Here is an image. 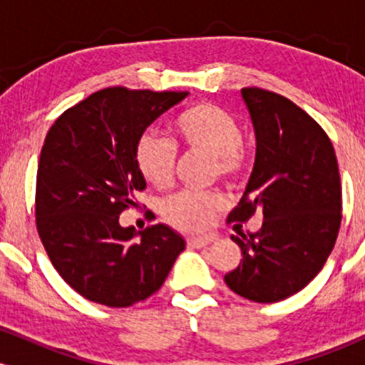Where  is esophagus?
Returning <instances> with one entry per match:
<instances>
[{"label":"esophagus","instance_id":"1","mask_svg":"<svg viewBox=\"0 0 365 365\" xmlns=\"http://www.w3.org/2000/svg\"><path fill=\"white\" fill-rule=\"evenodd\" d=\"M215 242V237L212 235H199V237H188L187 244L192 249H202V247H207L209 244Z\"/></svg>","mask_w":365,"mask_h":365}]
</instances>
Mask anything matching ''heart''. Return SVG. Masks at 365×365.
<instances>
[{
    "mask_svg": "<svg viewBox=\"0 0 365 365\" xmlns=\"http://www.w3.org/2000/svg\"><path fill=\"white\" fill-rule=\"evenodd\" d=\"M173 130L183 148L211 156V171L232 183L245 166L242 128L228 111L211 103H199L183 110L173 120ZM137 170L150 185L166 188L173 182L177 149L168 139L145 132L135 144ZM225 207L216 192L185 190L165 204V217L185 232H199Z\"/></svg>",
    "mask_w": 365,
    "mask_h": 365,
    "instance_id": "heart-1",
    "label": "heart"
}]
</instances>
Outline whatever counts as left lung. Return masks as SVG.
Listing matches in <instances>:
<instances>
[{"mask_svg": "<svg viewBox=\"0 0 365 365\" xmlns=\"http://www.w3.org/2000/svg\"><path fill=\"white\" fill-rule=\"evenodd\" d=\"M255 133L249 183L228 221L245 223L255 211L257 233L232 240L244 259L225 282L237 295L273 304L300 292L328 261L341 223L336 154L316 120L283 96L242 89Z\"/></svg>", "mask_w": 365, "mask_h": 365, "instance_id": "1", "label": "left lung"}]
</instances>
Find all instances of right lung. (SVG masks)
I'll return each mask as SVG.
<instances>
[{
    "mask_svg": "<svg viewBox=\"0 0 365 365\" xmlns=\"http://www.w3.org/2000/svg\"><path fill=\"white\" fill-rule=\"evenodd\" d=\"M188 92L108 87L66 110L46 135L37 166L36 225L54 269L91 302L128 307L161 288L185 240L158 223L123 228L145 180L135 144Z\"/></svg>",
    "mask_w": 365,
    "mask_h": 365,
    "instance_id": "right-lung-1",
    "label": "right lung"
}]
</instances>
